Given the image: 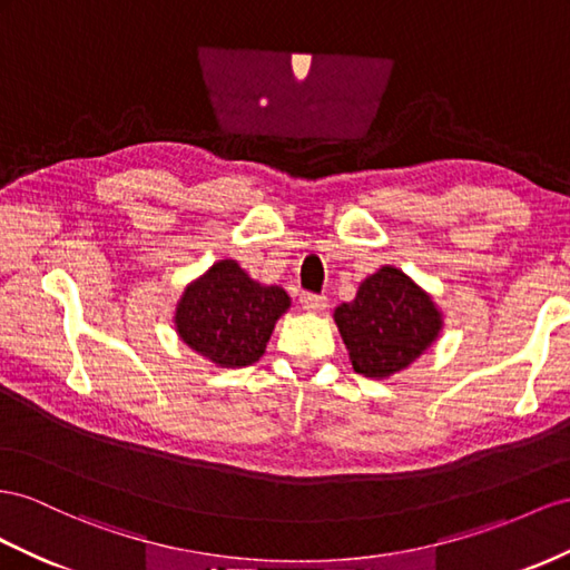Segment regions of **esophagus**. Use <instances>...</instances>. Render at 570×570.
Returning <instances> with one entry per match:
<instances>
[{
	"label": "esophagus",
	"instance_id": "obj_1",
	"mask_svg": "<svg viewBox=\"0 0 570 570\" xmlns=\"http://www.w3.org/2000/svg\"><path fill=\"white\" fill-rule=\"evenodd\" d=\"M298 303H301V308L308 311V313H320V311L327 308V298L317 296V294H301Z\"/></svg>",
	"mask_w": 570,
	"mask_h": 570
}]
</instances>
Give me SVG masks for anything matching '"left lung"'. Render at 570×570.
Listing matches in <instances>:
<instances>
[{"label":"left lung","mask_w":570,"mask_h":570,"mask_svg":"<svg viewBox=\"0 0 570 570\" xmlns=\"http://www.w3.org/2000/svg\"><path fill=\"white\" fill-rule=\"evenodd\" d=\"M334 323L354 371L366 377H387L410 366L443 325L431 296L395 267L371 274L356 298L334 311Z\"/></svg>","instance_id":"obj_1"}]
</instances>
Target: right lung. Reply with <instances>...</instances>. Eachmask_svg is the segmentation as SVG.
<instances>
[{"mask_svg":"<svg viewBox=\"0 0 570 570\" xmlns=\"http://www.w3.org/2000/svg\"><path fill=\"white\" fill-rule=\"evenodd\" d=\"M291 298L279 286H262L236 259H222L199 276L175 311L180 340L216 366H250L265 354L272 330Z\"/></svg>","mask_w":570,"mask_h":570,"instance_id":"1","label":"right lung"}]
</instances>
